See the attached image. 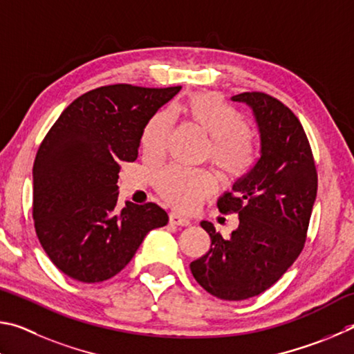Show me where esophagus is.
Returning <instances> with one entry per match:
<instances>
[{"mask_svg": "<svg viewBox=\"0 0 354 354\" xmlns=\"http://www.w3.org/2000/svg\"><path fill=\"white\" fill-rule=\"evenodd\" d=\"M169 222L174 225H182V227L189 225V219L185 218V216H182L180 213H177V212L169 213Z\"/></svg>", "mask_w": 354, "mask_h": 354, "instance_id": "34e87169", "label": "esophagus"}]
</instances>
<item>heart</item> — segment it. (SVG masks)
Returning <instances> with one entry per match:
<instances>
[{"instance_id": "1", "label": "heart", "mask_w": 354, "mask_h": 354, "mask_svg": "<svg viewBox=\"0 0 354 354\" xmlns=\"http://www.w3.org/2000/svg\"><path fill=\"white\" fill-rule=\"evenodd\" d=\"M183 111L191 122L199 126L209 136L207 157L228 178H241L257 163L258 142L250 124L241 111L214 93H199L188 99ZM174 126V113L161 109L145 124L141 132V149L146 155L157 157L165 151ZM157 193L166 202L180 209L194 208L202 197L212 193L213 180L205 172L169 165L153 177Z\"/></svg>"}]
</instances>
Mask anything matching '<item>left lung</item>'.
Segmentation results:
<instances>
[{"mask_svg": "<svg viewBox=\"0 0 354 354\" xmlns=\"http://www.w3.org/2000/svg\"><path fill=\"white\" fill-rule=\"evenodd\" d=\"M233 101L253 109L261 157L218 201L221 213L239 216V227L225 239L202 221L212 247L189 264L208 294L228 301L259 295L294 264L305 247L317 194L311 145L294 111L263 91L241 93Z\"/></svg>", "mask_w": 354, "mask_h": 354, "instance_id": "obj_1", "label": "left lung"}]
</instances>
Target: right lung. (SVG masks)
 <instances>
[{
    "instance_id": "add662e5",
    "label": "right lung",
    "mask_w": 354,
    "mask_h": 354,
    "mask_svg": "<svg viewBox=\"0 0 354 354\" xmlns=\"http://www.w3.org/2000/svg\"><path fill=\"white\" fill-rule=\"evenodd\" d=\"M182 86L104 85L68 105L34 161L32 218L55 268L73 280L101 283L126 268L152 228L167 224L157 203L118 202L121 163L138 157L145 124Z\"/></svg>"
}]
</instances>
